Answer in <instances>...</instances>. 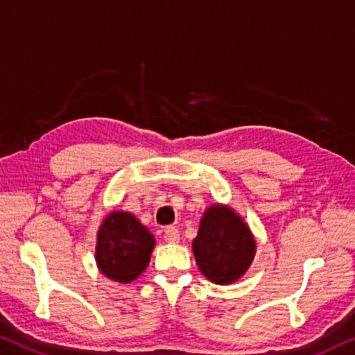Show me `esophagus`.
<instances>
[{
	"label": "esophagus",
	"instance_id": "1",
	"mask_svg": "<svg viewBox=\"0 0 355 355\" xmlns=\"http://www.w3.org/2000/svg\"><path fill=\"white\" fill-rule=\"evenodd\" d=\"M164 240L167 243H178L180 240V232L177 227H167L164 230Z\"/></svg>",
	"mask_w": 355,
	"mask_h": 355
}]
</instances>
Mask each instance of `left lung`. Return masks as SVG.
Wrapping results in <instances>:
<instances>
[{"label": "left lung", "instance_id": "obj_1", "mask_svg": "<svg viewBox=\"0 0 355 355\" xmlns=\"http://www.w3.org/2000/svg\"><path fill=\"white\" fill-rule=\"evenodd\" d=\"M193 251L200 272L208 279L230 284L251 266L256 243L240 216L229 207L213 205L202 216Z\"/></svg>", "mask_w": 355, "mask_h": 355}]
</instances>
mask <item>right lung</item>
<instances>
[{
	"mask_svg": "<svg viewBox=\"0 0 355 355\" xmlns=\"http://www.w3.org/2000/svg\"><path fill=\"white\" fill-rule=\"evenodd\" d=\"M153 246V235L131 213L114 211L98 232V267L107 278L131 283L147 268Z\"/></svg>",
	"mask_w": 355,
	"mask_h": 355,
	"instance_id": "add662e5",
	"label": "right lung"
}]
</instances>
